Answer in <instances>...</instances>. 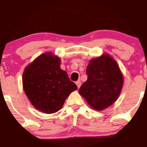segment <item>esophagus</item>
I'll list each match as a JSON object with an SVG mask.
<instances>
[{
    "instance_id": "esophagus-1",
    "label": "esophagus",
    "mask_w": 147,
    "mask_h": 147,
    "mask_svg": "<svg viewBox=\"0 0 147 147\" xmlns=\"http://www.w3.org/2000/svg\"><path fill=\"white\" fill-rule=\"evenodd\" d=\"M75 83H76V85H77V86H78V88H80V85H81V82H80V80L77 81V82H75Z\"/></svg>"
}]
</instances>
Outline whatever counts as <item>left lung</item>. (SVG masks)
I'll return each instance as SVG.
<instances>
[{
	"mask_svg": "<svg viewBox=\"0 0 147 147\" xmlns=\"http://www.w3.org/2000/svg\"><path fill=\"white\" fill-rule=\"evenodd\" d=\"M88 80L79 93L96 111L105 109L119 97L123 76L116 61L108 54L90 60L87 67Z\"/></svg>",
	"mask_w": 147,
	"mask_h": 147,
	"instance_id": "1",
	"label": "left lung"
}]
</instances>
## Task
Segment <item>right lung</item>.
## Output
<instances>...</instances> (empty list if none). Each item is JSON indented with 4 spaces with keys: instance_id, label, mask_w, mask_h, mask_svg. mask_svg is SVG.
Listing matches in <instances>:
<instances>
[{
    "instance_id": "right-lung-1",
    "label": "right lung",
    "mask_w": 147,
    "mask_h": 147,
    "mask_svg": "<svg viewBox=\"0 0 147 147\" xmlns=\"http://www.w3.org/2000/svg\"><path fill=\"white\" fill-rule=\"evenodd\" d=\"M61 60L52 52H45L26 67L23 88L33 106L50 114L62 108L69 94L78 89L60 68Z\"/></svg>"
}]
</instances>
